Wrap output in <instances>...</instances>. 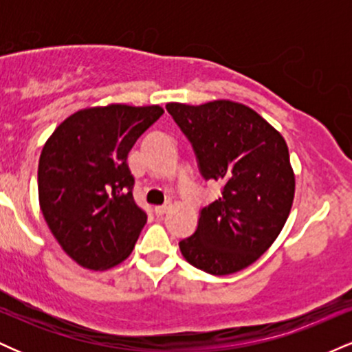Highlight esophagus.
I'll use <instances>...</instances> for the list:
<instances>
[{"instance_id":"obj_1","label":"esophagus","mask_w":352,"mask_h":352,"mask_svg":"<svg viewBox=\"0 0 352 352\" xmlns=\"http://www.w3.org/2000/svg\"><path fill=\"white\" fill-rule=\"evenodd\" d=\"M168 210H170V205H162V207H155V215L162 217V215H165V213L168 212Z\"/></svg>"}]
</instances>
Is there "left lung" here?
Returning a JSON list of instances; mask_svg holds the SVG:
<instances>
[{"mask_svg": "<svg viewBox=\"0 0 352 352\" xmlns=\"http://www.w3.org/2000/svg\"><path fill=\"white\" fill-rule=\"evenodd\" d=\"M165 107L192 142L201 175L223 185L220 199L201 210L197 232L179 243L180 252L215 276L241 272L273 245L292 212L294 172L286 140L235 100Z\"/></svg>", "mask_w": 352, "mask_h": 352, "instance_id": "obj_1", "label": "left lung"}]
</instances>
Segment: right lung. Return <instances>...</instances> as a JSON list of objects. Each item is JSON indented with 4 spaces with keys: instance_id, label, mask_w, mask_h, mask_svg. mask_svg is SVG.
Here are the masks:
<instances>
[{
    "instance_id": "right-lung-1",
    "label": "right lung",
    "mask_w": 352,
    "mask_h": 352,
    "mask_svg": "<svg viewBox=\"0 0 352 352\" xmlns=\"http://www.w3.org/2000/svg\"><path fill=\"white\" fill-rule=\"evenodd\" d=\"M162 114L160 106L86 107L44 144L39 207L60 248L84 268H114L134 250L147 215L132 197L127 155Z\"/></svg>"
}]
</instances>
